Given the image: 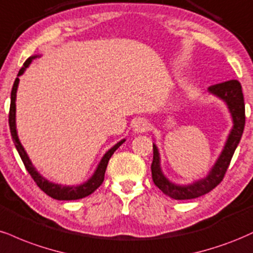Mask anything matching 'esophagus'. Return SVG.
Wrapping results in <instances>:
<instances>
[{
    "label": "esophagus",
    "instance_id": "esophagus-1",
    "mask_svg": "<svg viewBox=\"0 0 253 253\" xmlns=\"http://www.w3.org/2000/svg\"><path fill=\"white\" fill-rule=\"evenodd\" d=\"M132 130L137 133L148 131V130H149V122L147 120H143V118H139V120H137L133 123Z\"/></svg>",
    "mask_w": 253,
    "mask_h": 253
}]
</instances>
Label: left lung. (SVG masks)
I'll return each instance as SVG.
<instances>
[{"mask_svg": "<svg viewBox=\"0 0 253 253\" xmlns=\"http://www.w3.org/2000/svg\"><path fill=\"white\" fill-rule=\"evenodd\" d=\"M209 92L226 103L228 111L232 117L233 126L228 133L226 143L224 145L221 154L204 179L194 181L189 185H176V183L171 182L163 174L159 149H157L156 144L153 143L154 157L153 163H151L153 181L166 195L175 199V200H188V199L199 198L215 188L224 179L225 173L230 166L231 159L236 151V148L238 147L243 131H244L245 104L242 85L238 80H228V82L210 86Z\"/></svg>", "mask_w": 253, "mask_h": 253, "instance_id": "1", "label": "left lung"}]
</instances>
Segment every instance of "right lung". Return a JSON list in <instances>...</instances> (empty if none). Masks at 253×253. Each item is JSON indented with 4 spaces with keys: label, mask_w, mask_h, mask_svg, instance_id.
Instances as JSON below:
<instances>
[{
    "label": "right lung",
    "mask_w": 253,
    "mask_h": 253,
    "mask_svg": "<svg viewBox=\"0 0 253 253\" xmlns=\"http://www.w3.org/2000/svg\"><path fill=\"white\" fill-rule=\"evenodd\" d=\"M37 56L39 55H33L31 58L27 59L25 64H23V67H21V70L19 71L17 78L15 79L13 88H11L10 110H9V127H10L11 138H13V142L15 147H16L17 153H19V155L21 157V160H22L23 165H25L27 171L31 174L33 180H34L35 183L40 187L41 191H43L47 195H49V197L53 199H56V200H78V199H83L87 197V195L92 194L98 187L102 185L110 157H111L112 154H114L115 151L117 150L118 148L124 143V142H126V138L121 139V141L117 142L111 149H109L105 154H104V156L102 157V160H100V162L98 163L93 175H92L87 181H85L84 183H82V185L64 186V185H58V183H54V182H50V181L44 179L42 175L39 173L37 169H35L34 166H33L32 161L29 160L28 155H27L25 148H23L22 144H21L19 136H17V131H16V103L15 102H16V92H17V87H19V83H20L19 77L25 73L26 68L31 65L33 59H35Z\"/></svg>",
    "instance_id": "add662e5"
}]
</instances>
